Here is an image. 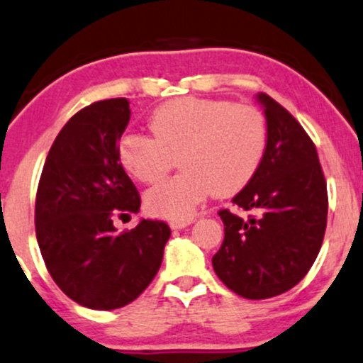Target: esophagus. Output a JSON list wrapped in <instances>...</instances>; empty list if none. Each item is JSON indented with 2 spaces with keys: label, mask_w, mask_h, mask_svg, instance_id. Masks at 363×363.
<instances>
[{
  "label": "esophagus",
  "mask_w": 363,
  "mask_h": 363,
  "mask_svg": "<svg viewBox=\"0 0 363 363\" xmlns=\"http://www.w3.org/2000/svg\"><path fill=\"white\" fill-rule=\"evenodd\" d=\"M192 218H189V220H173L171 221V228L173 230H180V228H185L189 227L190 223H192Z\"/></svg>",
  "instance_id": "1"
}]
</instances>
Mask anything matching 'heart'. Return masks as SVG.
<instances>
[{
    "mask_svg": "<svg viewBox=\"0 0 363 363\" xmlns=\"http://www.w3.org/2000/svg\"><path fill=\"white\" fill-rule=\"evenodd\" d=\"M149 126L152 138L136 131L121 136L119 162L152 185L180 161L183 173L145 196L149 213L169 220H186L211 192L230 197L242 190L267 150V119L252 105L185 96L155 108Z\"/></svg>",
    "mask_w": 363,
    "mask_h": 363,
    "instance_id": "obj_1",
    "label": "heart"
}]
</instances>
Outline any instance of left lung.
I'll return each mask as SVG.
<instances>
[{
    "mask_svg": "<svg viewBox=\"0 0 363 363\" xmlns=\"http://www.w3.org/2000/svg\"><path fill=\"white\" fill-rule=\"evenodd\" d=\"M258 99L267 150L252 180L232 199L235 211H218L225 239L213 256L221 282L247 299L274 298L301 282L322 247L329 208L313 140L272 96Z\"/></svg>",
    "mask_w": 363,
    "mask_h": 363,
    "instance_id": "1",
    "label": "left lung"
}]
</instances>
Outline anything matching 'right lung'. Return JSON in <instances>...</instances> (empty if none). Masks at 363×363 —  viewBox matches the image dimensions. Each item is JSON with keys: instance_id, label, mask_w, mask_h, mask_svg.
<instances>
[{"instance_id": "right-lung-1", "label": "right lung", "mask_w": 363, "mask_h": 363, "mask_svg": "<svg viewBox=\"0 0 363 363\" xmlns=\"http://www.w3.org/2000/svg\"><path fill=\"white\" fill-rule=\"evenodd\" d=\"M126 99L100 100L67 121L46 155L36 194V237L50 275L91 310L130 305L159 272L169 225L142 220L118 232L114 218L138 213L140 194L121 166L130 123Z\"/></svg>"}]
</instances>
